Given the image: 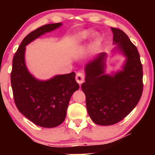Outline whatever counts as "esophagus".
I'll use <instances>...</instances> for the list:
<instances>
[{
  "instance_id": "esophagus-1",
  "label": "esophagus",
  "mask_w": 155,
  "mask_h": 155,
  "mask_svg": "<svg viewBox=\"0 0 155 155\" xmlns=\"http://www.w3.org/2000/svg\"><path fill=\"white\" fill-rule=\"evenodd\" d=\"M75 79H76V81H77L78 84H81L84 80V74L82 73H78L77 74H76Z\"/></svg>"
}]
</instances>
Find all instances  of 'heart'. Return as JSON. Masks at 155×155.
Instances as JSON below:
<instances>
[{"label": "heart", "mask_w": 155, "mask_h": 155, "mask_svg": "<svg viewBox=\"0 0 155 155\" xmlns=\"http://www.w3.org/2000/svg\"><path fill=\"white\" fill-rule=\"evenodd\" d=\"M92 35V31L91 30H83L80 31L78 35H76L75 37V41L76 44H81L82 42L85 41V40L88 39ZM100 45V40H99V38L97 37V36H95L94 37V40L93 41V43L92 45H91L90 47V51L92 53H94L95 51H97V50L98 49L99 46Z\"/></svg>", "instance_id": "1"}]
</instances>
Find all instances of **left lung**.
<instances>
[{
    "instance_id": "left-lung-1",
    "label": "left lung",
    "mask_w": 155,
    "mask_h": 155,
    "mask_svg": "<svg viewBox=\"0 0 155 155\" xmlns=\"http://www.w3.org/2000/svg\"><path fill=\"white\" fill-rule=\"evenodd\" d=\"M111 29L113 44H117L114 51L126 57L122 70L106 74L107 54L101 53L86 64L85 82L81 86L89 116L101 126H110L124 119L136 107L143 90V65L136 46L122 30Z\"/></svg>"
}]
</instances>
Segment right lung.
Returning a JSON list of instances; mask_svg holds the SVG:
<instances>
[{
  "label": "right lung",
  "mask_w": 155,
  "mask_h": 155,
  "mask_svg": "<svg viewBox=\"0 0 155 155\" xmlns=\"http://www.w3.org/2000/svg\"><path fill=\"white\" fill-rule=\"evenodd\" d=\"M61 25V22L48 24L31 31L22 40L12 60L10 80L16 107L29 120L44 128H54L64 121L71 97L80 87L74 72L48 80L37 79L25 64V48L41 35Z\"/></svg>",
  "instance_id": "add662e5"
}]
</instances>
